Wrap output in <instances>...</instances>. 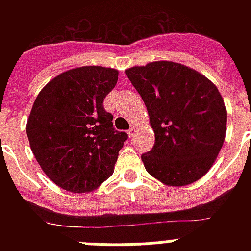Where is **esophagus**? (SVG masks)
I'll return each mask as SVG.
<instances>
[{
    "label": "esophagus",
    "instance_id": "esophagus-1",
    "mask_svg": "<svg viewBox=\"0 0 251 251\" xmlns=\"http://www.w3.org/2000/svg\"><path fill=\"white\" fill-rule=\"evenodd\" d=\"M136 133H137V127L132 126V127H130V129L128 130V136H129V138H133V137L136 136Z\"/></svg>",
    "mask_w": 251,
    "mask_h": 251
}]
</instances>
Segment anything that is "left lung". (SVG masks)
<instances>
[{
	"label": "left lung",
	"instance_id": "left-lung-1",
	"mask_svg": "<svg viewBox=\"0 0 251 251\" xmlns=\"http://www.w3.org/2000/svg\"><path fill=\"white\" fill-rule=\"evenodd\" d=\"M126 74L147 106L156 137L152 150L142 154L148 174L178 187L200 179L226 134L227 113L215 84L172 61L133 66Z\"/></svg>",
	"mask_w": 251,
	"mask_h": 251
}]
</instances>
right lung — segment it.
I'll return each mask as SVG.
<instances>
[{
    "label": "right lung",
    "instance_id": "1",
    "mask_svg": "<svg viewBox=\"0 0 251 251\" xmlns=\"http://www.w3.org/2000/svg\"><path fill=\"white\" fill-rule=\"evenodd\" d=\"M117 81L115 69L81 66L57 75L35 99L26 126L31 151L66 191L90 192L113 175L128 138L103 106Z\"/></svg>",
    "mask_w": 251,
    "mask_h": 251
}]
</instances>
